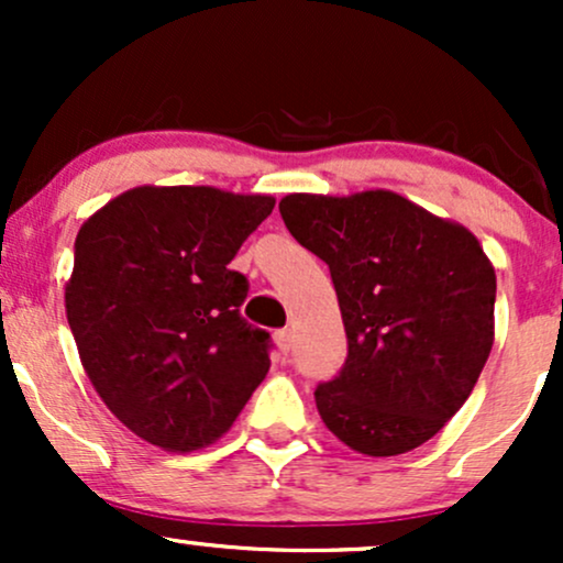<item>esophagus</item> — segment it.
Segmentation results:
<instances>
[{
  "mask_svg": "<svg viewBox=\"0 0 563 563\" xmlns=\"http://www.w3.org/2000/svg\"><path fill=\"white\" fill-rule=\"evenodd\" d=\"M275 344H277V349H280L283 354H288L290 346H294V333H290L288 328H283V331L275 333Z\"/></svg>",
  "mask_w": 563,
  "mask_h": 563,
  "instance_id": "esophagus-1",
  "label": "esophagus"
}]
</instances>
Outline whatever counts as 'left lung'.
I'll return each mask as SVG.
<instances>
[{
    "instance_id": "left-lung-1",
    "label": "left lung",
    "mask_w": 563,
    "mask_h": 563,
    "mask_svg": "<svg viewBox=\"0 0 563 563\" xmlns=\"http://www.w3.org/2000/svg\"><path fill=\"white\" fill-rule=\"evenodd\" d=\"M280 217L328 264L346 331L320 418L373 457L429 442L461 410L495 341V269L479 241L397 192H294Z\"/></svg>"
}]
</instances>
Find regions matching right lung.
Wrapping results in <instances>:
<instances>
[{
  "label": "right lung",
  "instance_id": "add662e5",
  "mask_svg": "<svg viewBox=\"0 0 563 563\" xmlns=\"http://www.w3.org/2000/svg\"><path fill=\"white\" fill-rule=\"evenodd\" d=\"M273 196L134 187L81 224L66 314L89 380L129 431L169 452L230 429L269 371V333L243 320L230 269Z\"/></svg>",
  "mask_w": 563,
  "mask_h": 563
}]
</instances>
